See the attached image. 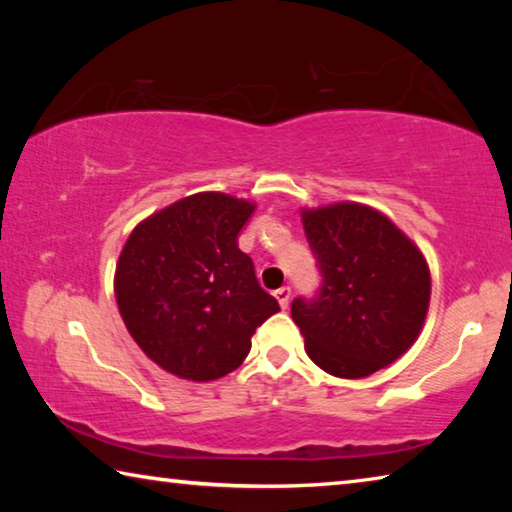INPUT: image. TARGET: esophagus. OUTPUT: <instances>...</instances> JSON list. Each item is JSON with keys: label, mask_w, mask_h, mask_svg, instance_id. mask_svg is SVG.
I'll use <instances>...</instances> for the list:
<instances>
[{"label": "esophagus", "mask_w": 512, "mask_h": 512, "mask_svg": "<svg viewBox=\"0 0 512 512\" xmlns=\"http://www.w3.org/2000/svg\"><path fill=\"white\" fill-rule=\"evenodd\" d=\"M275 298H277V302H280L282 309H287V307H289V300H291V289H289V287L277 289V291H275Z\"/></svg>", "instance_id": "esophagus-1"}]
</instances>
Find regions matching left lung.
I'll return each instance as SVG.
<instances>
[{"label":"left lung","instance_id":"8db88e82","mask_svg":"<svg viewBox=\"0 0 512 512\" xmlns=\"http://www.w3.org/2000/svg\"><path fill=\"white\" fill-rule=\"evenodd\" d=\"M300 214L323 287L316 300H293L291 316L318 368L363 379L418 341L431 298L429 264L370 205L343 201Z\"/></svg>","mask_w":512,"mask_h":512}]
</instances>
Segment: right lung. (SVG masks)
Segmentation results:
<instances>
[{"label": "right lung", "instance_id": "right-lung-1", "mask_svg": "<svg viewBox=\"0 0 512 512\" xmlns=\"http://www.w3.org/2000/svg\"><path fill=\"white\" fill-rule=\"evenodd\" d=\"M255 203L221 192L180 198L135 225L115 298L128 334L162 370L214 381L237 370L250 339L280 311L237 246Z\"/></svg>", "mask_w": 512, "mask_h": 512}]
</instances>
